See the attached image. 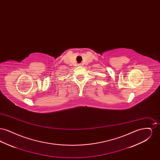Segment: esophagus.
Segmentation results:
<instances>
[{"instance_id": "1", "label": "esophagus", "mask_w": 160, "mask_h": 160, "mask_svg": "<svg viewBox=\"0 0 160 160\" xmlns=\"http://www.w3.org/2000/svg\"><path fill=\"white\" fill-rule=\"evenodd\" d=\"M78 66H81V65H82V64H80V63H79V64H78Z\"/></svg>"}]
</instances>
